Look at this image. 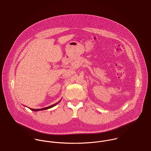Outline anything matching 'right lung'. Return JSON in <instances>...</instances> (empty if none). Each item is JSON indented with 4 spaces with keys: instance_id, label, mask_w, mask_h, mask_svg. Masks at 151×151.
I'll return each instance as SVG.
<instances>
[{
    "instance_id": "obj_1",
    "label": "right lung",
    "mask_w": 151,
    "mask_h": 151,
    "mask_svg": "<svg viewBox=\"0 0 151 151\" xmlns=\"http://www.w3.org/2000/svg\"><path fill=\"white\" fill-rule=\"evenodd\" d=\"M61 100L60 101H58V102L55 104H52L51 106H49L48 107H44V108H42V109H31V108H29L32 111H41V110H47V109H50L54 106H55L56 104H58V103L61 101Z\"/></svg>"
}]
</instances>
